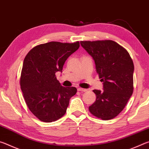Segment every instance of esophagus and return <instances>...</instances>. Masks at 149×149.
<instances>
[{
    "label": "esophagus",
    "instance_id": "obj_1",
    "mask_svg": "<svg viewBox=\"0 0 149 149\" xmlns=\"http://www.w3.org/2000/svg\"><path fill=\"white\" fill-rule=\"evenodd\" d=\"M77 91H80V92H86L87 90L85 89H82V88H78Z\"/></svg>",
    "mask_w": 149,
    "mask_h": 149
}]
</instances>
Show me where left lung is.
Returning a JSON list of instances; mask_svg holds the SVG:
<instances>
[{"label": "left lung", "mask_w": 149, "mask_h": 149, "mask_svg": "<svg viewBox=\"0 0 149 149\" xmlns=\"http://www.w3.org/2000/svg\"><path fill=\"white\" fill-rule=\"evenodd\" d=\"M94 60L96 70L103 82V91L93 90L96 100L89 110L104 120L112 119L125 107L133 91L134 65L124 48L110 40L81 41Z\"/></svg>", "instance_id": "obj_1"}]
</instances>
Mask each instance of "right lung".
Masks as SVG:
<instances>
[{"label":"right lung","mask_w":149,"mask_h":149,"mask_svg":"<svg viewBox=\"0 0 149 149\" xmlns=\"http://www.w3.org/2000/svg\"><path fill=\"white\" fill-rule=\"evenodd\" d=\"M79 42L62 43L49 42L37 45L25 57L20 87L26 104L38 119L52 122L66 112L75 87H64L55 74L62 72L65 60L79 49Z\"/></svg>","instance_id":"add662e5"}]
</instances>
